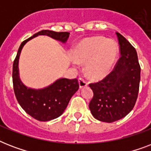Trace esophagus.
<instances>
[{
  "label": "esophagus",
  "mask_w": 151,
  "mask_h": 151,
  "mask_svg": "<svg viewBox=\"0 0 151 151\" xmlns=\"http://www.w3.org/2000/svg\"><path fill=\"white\" fill-rule=\"evenodd\" d=\"M78 82H79V85H80L81 88H82L84 87H86L88 85L87 81L84 79L83 78H80L78 79Z\"/></svg>",
  "instance_id": "obj_1"
}]
</instances>
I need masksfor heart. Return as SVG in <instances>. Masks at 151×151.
Masks as SVG:
<instances>
[{
	"mask_svg": "<svg viewBox=\"0 0 151 151\" xmlns=\"http://www.w3.org/2000/svg\"><path fill=\"white\" fill-rule=\"evenodd\" d=\"M117 45L102 37L84 39L76 46L73 57L78 63H86L85 71L92 78H102L110 73L117 57Z\"/></svg>",
	"mask_w": 151,
	"mask_h": 151,
	"instance_id": "b5f03b06",
	"label": "heart"
}]
</instances>
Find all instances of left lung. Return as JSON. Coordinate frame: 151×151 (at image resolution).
I'll use <instances>...</instances> for the list:
<instances>
[{
	"label": "left lung",
	"instance_id": "left-lung-1",
	"mask_svg": "<svg viewBox=\"0 0 151 151\" xmlns=\"http://www.w3.org/2000/svg\"><path fill=\"white\" fill-rule=\"evenodd\" d=\"M121 57L106 78L91 83L93 98L89 109L100 122H116L125 117L136 104L140 81V66L133 46L119 33H116Z\"/></svg>",
	"mask_w": 151,
	"mask_h": 151
}]
</instances>
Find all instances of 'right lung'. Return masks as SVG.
<instances>
[{"label":"right lung","instance_id":"right-lung-1","mask_svg":"<svg viewBox=\"0 0 151 151\" xmlns=\"http://www.w3.org/2000/svg\"><path fill=\"white\" fill-rule=\"evenodd\" d=\"M38 35H46L65 43L70 36V33L55 32L48 29L36 33L22 41L13 63V88L19 105L32 117L41 122H48L57 118L64 112L71 97L79 88V84L77 78H60L42 89L29 88L22 84L19 76L18 67L20 53L27 41Z\"/></svg>","mask_w":151,"mask_h":151}]
</instances>
